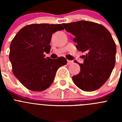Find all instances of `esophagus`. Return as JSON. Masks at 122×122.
Returning a JSON list of instances; mask_svg holds the SVG:
<instances>
[{"label":"esophagus","instance_id":"1","mask_svg":"<svg viewBox=\"0 0 122 122\" xmlns=\"http://www.w3.org/2000/svg\"><path fill=\"white\" fill-rule=\"evenodd\" d=\"M73 63V61H72V60H67V65H70V64H72V63Z\"/></svg>","mask_w":122,"mask_h":122}]
</instances>
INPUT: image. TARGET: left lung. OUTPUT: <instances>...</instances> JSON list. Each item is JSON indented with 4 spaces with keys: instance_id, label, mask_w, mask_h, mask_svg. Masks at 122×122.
Instances as JSON below:
<instances>
[{
    "instance_id": "1",
    "label": "left lung",
    "mask_w": 122,
    "mask_h": 122,
    "mask_svg": "<svg viewBox=\"0 0 122 122\" xmlns=\"http://www.w3.org/2000/svg\"><path fill=\"white\" fill-rule=\"evenodd\" d=\"M63 25L75 36L77 50L86 52L84 63H79L80 72L72 77L73 82L84 91L100 89L111 76L116 63L117 49L111 34L103 25L91 21H79Z\"/></svg>"
}]
</instances>
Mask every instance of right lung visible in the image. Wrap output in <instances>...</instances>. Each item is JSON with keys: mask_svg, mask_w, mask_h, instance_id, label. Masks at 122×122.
Wrapping results in <instances>:
<instances>
[{"mask_svg": "<svg viewBox=\"0 0 122 122\" xmlns=\"http://www.w3.org/2000/svg\"><path fill=\"white\" fill-rule=\"evenodd\" d=\"M62 24H32L24 27L11 42L9 59L15 77L29 90H46L53 82L60 66L66 59L45 57L44 52H50L52 33L63 30Z\"/></svg>", "mask_w": 122, "mask_h": 122, "instance_id": "right-lung-1", "label": "right lung"}]
</instances>
